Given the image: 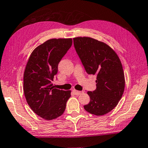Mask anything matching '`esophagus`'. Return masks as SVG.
I'll return each mask as SVG.
<instances>
[{
	"mask_svg": "<svg viewBox=\"0 0 148 148\" xmlns=\"http://www.w3.org/2000/svg\"><path fill=\"white\" fill-rule=\"evenodd\" d=\"M73 92L75 93V95H80L84 92L83 91H79V90H77L75 89H73Z\"/></svg>",
	"mask_w": 148,
	"mask_h": 148,
	"instance_id": "obj_1",
	"label": "esophagus"
}]
</instances>
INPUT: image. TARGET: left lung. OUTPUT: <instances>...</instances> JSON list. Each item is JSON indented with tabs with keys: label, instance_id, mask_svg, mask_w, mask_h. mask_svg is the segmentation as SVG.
<instances>
[{
	"label": "left lung",
	"instance_id": "1",
	"mask_svg": "<svg viewBox=\"0 0 148 148\" xmlns=\"http://www.w3.org/2000/svg\"><path fill=\"white\" fill-rule=\"evenodd\" d=\"M73 43L86 72L97 75V88L87 92L90 102L84 108L92 114H106L116 106L123 95L125 79L121 61L104 42L77 37L73 38Z\"/></svg>",
	"mask_w": 148,
	"mask_h": 148
}]
</instances>
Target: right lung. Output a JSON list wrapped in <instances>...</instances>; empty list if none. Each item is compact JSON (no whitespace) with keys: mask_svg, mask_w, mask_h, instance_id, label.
<instances>
[{"mask_svg":"<svg viewBox=\"0 0 148 148\" xmlns=\"http://www.w3.org/2000/svg\"><path fill=\"white\" fill-rule=\"evenodd\" d=\"M71 38L51 39L32 51L24 73V92L29 107L42 119L51 120L62 115L71 90L54 87L52 81L58 64L72 45Z\"/></svg>","mask_w":148,"mask_h":148,"instance_id":"add662e5","label":"right lung"}]
</instances>
